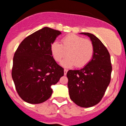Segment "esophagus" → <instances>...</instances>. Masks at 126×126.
<instances>
[{"mask_svg": "<svg viewBox=\"0 0 126 126\" xmlns=\"http://www.w3.org/2000/svg\"><path fill=\"white\" fill-rule=\"evenodd\" d=\"M67 72H68V70H66V69H64V75H66V74H67Z\"/></svg>", "mask_w": 126, "mask_h": 126, "instance_id": "34e87169", "label": "esophagus"}]
</instances>
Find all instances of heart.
<instances>
[{"mask_svg":"<svg viewBox=\"0 0 126 126\" xmlns=\"http://www.w3.org/2000/svg\"><path fill=\"white\" fill-rule=\"evenodd\" d=\"M50 52L53 58L58 62L68 55V58L62 62L64 67L76 65L81 68L90 62L94 53V47L90 40L70 34L61 40V44L58 41L53 42L50 45Z\"/></svg>","mask_w":126,"mask_h":126,"instance_id":"b5f03b06","label":"heart"}]
</instances>
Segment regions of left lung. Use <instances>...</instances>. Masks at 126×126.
<instances>
[{
  "instance_id": "8db88e82",
  "label": "left lung",
  "mask_w": 126,
  "mask_h": 126,
  "mask_svg": "<svg viewBox=\"0 0 126 126\" xmlns=\"http://www.w3.org/2000/svg\"><path fill=\"white\" fill-rule=\"evenodd\" d=\"M88 36L93 44L94 53L90 62L78 70L67 72L68 87L71 100L79 107L89 108L102 99L110 81V56L105 46L93 34Z\"/></svg>"
}]
</instances>
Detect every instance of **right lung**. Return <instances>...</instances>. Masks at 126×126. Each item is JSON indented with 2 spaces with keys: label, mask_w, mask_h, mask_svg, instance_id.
<instances>
[{
  "label": "right lung",
  "mask_w": 126,
  "mask_h": 126,
  "mask_svg": "<svg viewBox=\"0 0 126 126\" xmlns=\"http://www.w3.org/2000/svg\"><path fill=\"white\" fill-rule=\"evenodd\" d=\"M60 34L45 27L23 39L16 51L12 77L19 96L27 103L48 100L52 93L51 86L64 76V69L50 52L51 44Z\"/></svg>",
  "instance_id": "obj_1"
}]
</instances>
